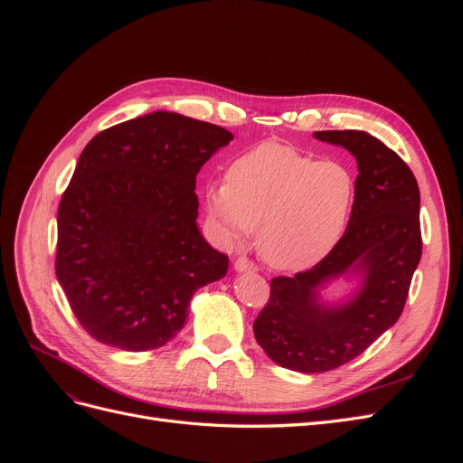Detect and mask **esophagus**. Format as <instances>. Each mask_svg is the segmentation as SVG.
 <instances>
[{
    "label": "esophagus",
    "mask_w": 463,
    "mask_h": 463,
    "mask_svg": "<svg viewBox=\"0 0 463 463\" xmlns=\"http://www.w3.org/2000/svg\"><path fill=\"white\" fill-rule=\"evenodd\" d=\"M233 269L237 272H257V264L253 260H249L247 257H240V259L235 260Z\"/></svg>",
    "instance_id": "34e87169"
}]
</instances>
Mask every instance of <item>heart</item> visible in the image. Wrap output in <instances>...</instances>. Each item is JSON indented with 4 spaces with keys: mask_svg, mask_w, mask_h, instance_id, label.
<instances>
[{
    "mask_svg": "<svg viewBox=\"0 0 463 463\" xmlns=\"http://www.w3.org/2000/svg\"><path fill=\"white\" fill-rule=\"evenodd\" d=\"M228 181L206 187V214L223 241L259 232L262 259L303 270L342 240L355 204V177L342 162L260 143L228 167Z\"/></svg>",
    "mask_w": 463,
    "mask_h": 463,
    "instance_id": "heart-1",
    "label": "heart"
}]
</instances>
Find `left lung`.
Segmentation results:
<instances>
[{
    "instance_id": "8db88e82",
    "label": "left lung",
    "mask_w": 463,
    "mask_h": 463,
    "mask_svg": "<svg viewBox=\"0 0 463 463\" xmlns=\"http://www.w3.org/2000/svg\"><path fill=\"white\" fill-rule=\"evenodd\" d=\"M357 160L355 204L345 233L313 269L270 279L269 303L253 322L255 338L278 365L325 373L361 355L400 318L421 259L419 187L410 165L365 131H317ZM352 269L366 272L342 307L316 301V288Z\"/></svg>"
}]
</instances>
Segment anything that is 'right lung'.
<instances>
[{
	"mask_svg": "<svg viewBox=\"0 0 463 463\" xmlns=\"http://www.w3.org/2000/svg\"><path fill=\"white\" fill-rule=\"evenodd\" d=\"M232 138L154 111L80 152L58 210L55 276L92 338L128 352L162 347L184 328L193 293L226 276L228 255L197 228L194 181Z\"/></svg>",
	"mask_w": 463,
	"mask_h": 463,
	"instance_id": "1",
	"label": "right lung"
}]
</instances>
